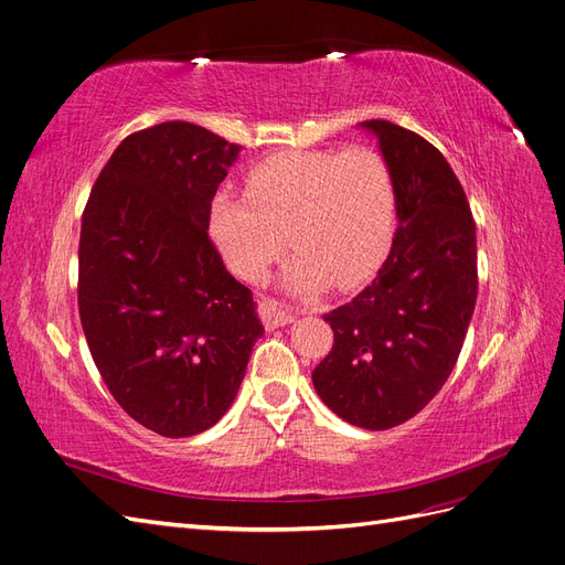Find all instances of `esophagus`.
Here are the masks:
<instances>
[{
	"instance_id": "obj_1",
	"label": "esophagus",
	"mask_w": 565,
	"mask_h": 565,
	"mask_svg": "<svg viewBox=\"0 0 565 565\" xmlns=\"http://www.w3.org/2000/svg\"><path fill=\"white\" fill-rule=\"evenodd\" d=\"M259 318H262V322H264V328H266V330L282 328V324H287V322H292V320H295V316H292V313L285 311V309H280V306H278V303H273V301H259Z\"/></svg>"
}]
</instances>
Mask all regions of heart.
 <instances>
[{"instance_id":"heart-1","label":"heart","mask_w":565,"mask_h":565,"mask_svg":"<svg viewBox=\"0 0 565 565\" xmlns=\"http://www.w3.org/2000/svg\"><path fill=\"white\" fill-rule=\"evenodd\" d=\"M245 193L218 191L210 235L224 264L259 280L289 245L285 287L311 295L324 285L353 287L377 268L396 212V183L380 150H287L254 164Z\"/></svg>"}]
</instances>
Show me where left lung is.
Returning <instances> with one entry per match:
<instances>
[{
    "mask_svg": "<svg viewBox=\"0 0 565 565\" xmlns=\"http://www.w3.org/2000/svg\"><path fill=\"white\" fill-rule=\"evenodd\" d=\"M396 183L398 231L361 295L324 313L332 351L313 386L334 415L393 429L429 403L457 363L476 306V224L440 150L386 119H367Z\"/></svg>",
    "mask_w": 565,
    "mask_h": 565,
    "instance_id": "8db88e82",
    "label": "left lung"
}]
</instances>
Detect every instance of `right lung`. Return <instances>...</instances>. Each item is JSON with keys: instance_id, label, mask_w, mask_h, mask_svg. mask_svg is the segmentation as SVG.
Wrapping results in <instances>:
<instances>
[{"instance_id": "add662e5", "label": "right lung", "mask_w": 565, "mask_h": 565, "mask_svg": "<svg viewBox=\"0 0 565 565\" xmlns=\"http://www.w3.org/2000/svg\"><path fill=\"white\" fill-rule=\"evenodd\" d=\"M241 150L191 122L134 131L82 214L77 303L92 358L119 407L167 438L226 415L264 334L207 231Z\"/></svg>"}]
</instances>
